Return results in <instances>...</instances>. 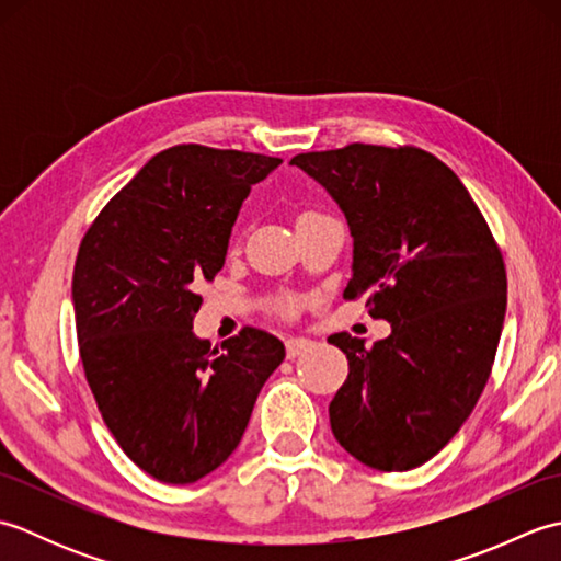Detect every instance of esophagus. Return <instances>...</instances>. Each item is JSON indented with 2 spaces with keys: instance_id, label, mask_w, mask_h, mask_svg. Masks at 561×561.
I'll use <instances>...</instances> for the list:
<instances>
[{
  "instance_id": "1",
  "label": "esophagus",
  "mask_w": 561,
  "mask_h": 561,
  "mask_svg": "<svg viewBox=\"0 0 561 561\" xmlns=\"http://www.w3.org/2000/svg\"><path fill=\"white\" fill-rule=\"evenodd\" d=\"M284 347H287V359H296V356H301L306 350H311L313 342L304 337H289L284 342Z\"/></svg>"
}]
</instances>
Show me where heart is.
Instances as JSON below:
<instances>
[{"instance_id": "obj_1", "label": "heart", "mask_w": 561, "mask_h": 561, "mask_svg": "<svg viewBox=\"0 0 561 561\" xmlns=\"http://www.w3.org/2000/svg\"><path fill=\"white\" fill-rule=\"evenodd\" d=\"M308 214H316V211H301L299 219L308 217ZM272 308L279 318L291 320V318L299 316V311H301V299H296V296H279V299L272 301Z\"/></svg>"}]
</instances>
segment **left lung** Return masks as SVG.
Instances as JSON below:
<instances>
[{
	"mask_svg": "<svg viewBox=\"0 0 561 561\" xmlns=\"http://www.w3.org/2000/svg\"><path fill=\"white\" fill-rule=\"evenodd\" d=\"M335 197L354 238L344 299L368 296L392 332L330 335L350 376L330 402L340 446L404 472L458 434L490 380L506 313L502 250L468 187L420 147L347 145L291 159Z\"/></svg>",
	"mask_w": 561,
	"mask_h": 561,
	"instance_id": "8db88e82",
	"label": "left lung"
}]
</instances>
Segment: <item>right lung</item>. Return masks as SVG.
<instances>
[{"mask_svg": "<svg viewBox=\"0 0 561 561\" xmlns=\"http://www.w3.org/2000/svg\"><path fill=\"white\" fill-rule=\"evenodd\" d=\"M282 159L178 145L157 153L83 233L71 299L79 356L105 426L165 484L231 456L284 344L243 328L221 350L197 340V287L217 277L250 187Z\"/></svg>", "mask_w": 561, "mask_h": 561, "instance_id": "right-lung-1", "label": "right lung"}]
</instances>
